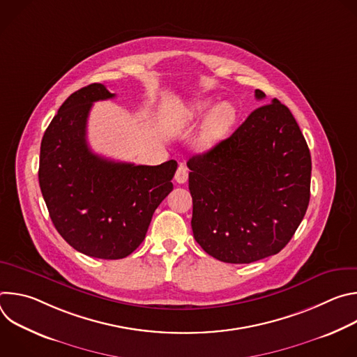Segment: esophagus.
<instances>
[{"label": "esophagus", "mask_w": 357, "mask_h": 357, "mask_svg": "<svg viewBox=\"0 0 357 357\" xmlns=\"http://www.w3.org/2000/svg\"><path fill=\"white\" fill-rule=\"evenodd\" d=\"M188 175H189L188 168L183 164H179V167H178L176 172H175V181L178 183H185L188 181Z\"/></svg>", "instance_id": "esophagus-1"}]
</instances>
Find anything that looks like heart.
I'll return each instance as SVG.
<instances>
[{
    "mask_svg": "<svg viewBox=\"0 0 357 357\" xmlns=\"http://www.w3.org/2000/svg\"><path fill=\"white\" fill-rule=\"evenodd\" d=\"M211 106H212L211 98L197 100L188 109H185L182 113L172 116L168 120V126L171 130H175V131L195 126L197 121H200L203 117H205ZM208 114L197 135V146L203 151L211 149L225 138V135L229 132L230 127L236 120V109L231 103L223 101V103L216 105Z\"/></svg>",
    "mask_w": 357,
    "mask_h": 357,
    "instance_id": "heart-1",
    "label": "heart"
}]
</instances>
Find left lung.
I'll list each match as a JSON object with an SVG mask.
<instances>
[{
	"label": "left lung",
	"instance_id": "left-lung-1",
	"mask_svg": "<svg viewBox=\"0 0 357 357\" xmlns=\"http://www.w3.org/2000/svg\"><path fill=\"white\" fill-rule=\"evenodd\" d=\"M266 94L256 90V98ZM192 230L209 256L248 264L280 252L308 209L311 154L277 98L226 139L188 161Z\"/></svg>",
	"mask_w": 357,
	"mask_h": 357
}]
</instances>
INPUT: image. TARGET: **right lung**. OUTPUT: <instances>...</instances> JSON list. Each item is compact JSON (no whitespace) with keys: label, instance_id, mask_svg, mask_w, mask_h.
Masks as SVG:
<instances>
[{"label":"right lung","instance_id":"obj_1","mask_svg":"<svg viewBox=\"0 0 357 357\" xmlns=\"http://www.w3.org/2000/svg\"><path fill=\"white\" fill-rule=\"evenodd\" d=\"M114 96L101 83L70 94L43 134L38 172L59 234L75 250L103 260L124 259L142 243L178 168L174 160L149 167L94 154L86 139L90 109Z\"/></svg>","mask_w":357,"mask_h":357}]
</instances>
